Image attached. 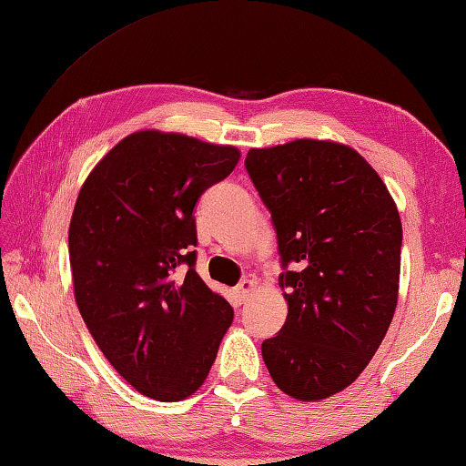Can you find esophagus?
I'll return each instance as SVG.
<instances>
[{
    "label": "esophagus",
    "instance_id": "34e87169",
    "mask_svg": "<svg viewBox=\"0 0 466 466\" xmlns=\"http://www.w3.org/2000/svg\"><path fill=\"white\" fill-rule=\"evenodd\" d=\"M253 289H255V281H251V279H243L239 286L235 288V298H237V301H247V298L251 296L253 293Z\"/></svg>",
    "mask_w": 466,
    "mask_h": 466
}]
</instances>
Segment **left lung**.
Returning <instances> with one entry per match:
<instances>
[{
	"mask_svg": "<svg viewBox=\"0 0 466 466\" xmlns=\"http://www.w3.org/2000/svg\"><path fill=\"white\" fill-rule=\"evenodd\" d=\"M245 168L271 213L288 301L263 362L286 394L324 400L362 374L390 326L400 215L376 170L336 142L251 148Z\"/></svg>",
	"mask_w": 466,
	"mask_h": 466,
	"instance_id": "1",
	"label": "left lung"
}]
</instances>
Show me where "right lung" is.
Instances as JSON below:
<instances>
[{"instance_id": "right-lung-1", "label": "right lung", "mask_w": 466, "mask_h": 466, "mask_svg": "<svg viewBox=\"0 0 466 466\" xmlns=\"http://www.w3.org/2000/svg\"><path fill=\"white\" fill-rule=\"evenodd\" d=\"M237 163L233 147L135 132L92 170L74 207L78 309L114 370L160 402L201 388L233 321L195 271V208Z\"/></svg>"}]
</instances>
